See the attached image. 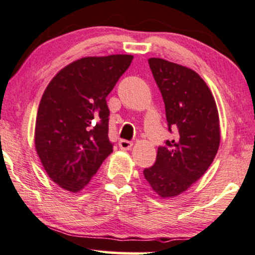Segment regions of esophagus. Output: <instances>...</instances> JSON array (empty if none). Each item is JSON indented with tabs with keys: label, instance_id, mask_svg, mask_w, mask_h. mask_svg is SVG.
Returning a JSON list of instances; mask_svg holds the SVG:
<instances>
[{
	"label": "esophagus",
	"instance_id": "esophagus-1",
	"mask_svg": "<svg viewBox=\"0 0 255 255\" xmlns=\"http://www.w3.org/2000/svg\"><path fill=\"white\" fill-rule=\"evenodd\" d=\"M119 147H120L122 150H129V149L133 147V142L127 140H120V142H119Z\"/></svg>",
	"mask_w": 255,
	"mask_h": 255
}]
</instances>
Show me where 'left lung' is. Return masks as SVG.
Segmentation results:
<instances>
[{"label":"left lung","mask_w":255,"mask_h":255,"mask_svg":"<svg viewBox=\"0 0 255 255\" xmlns=\"http://www.w3.org/2000/svg\"><path fill=\"white\" fill-rule=\"evenodd\" d=\"M148 63L164 100L169 130L176 127L178 134L157 149L155 164L143 174L161 198H174L198 181L216 157L218 108L211 90L193 70L162 58Z\"/></svg>","instance_id":"8db88e82"}]
</instances>
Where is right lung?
Instances as JSON below:
<instances>
[{
  "label": "right lung",
  "instance_id": "1",
  "mask_svg": "<svg viewBox=\"0 0 255 255\" xmlns=\"http://www.w3.org/2000/svg\"><path fill=\"white\" fill-rule=\"evenodd\" d=\"M133 58L84 57L63 67L44 91L35 148L51 181L66 191H81L113 151L106 98Z\"/></svg>",
  "mask_w": 255,
  "mask_h": 255
}]
</instances>
